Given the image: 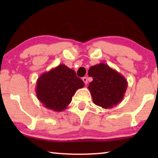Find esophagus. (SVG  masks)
<instances>
[{
    "mask_svg": "<svg viewBox=\"0 0 158 158\" xmlns=\"http://www.w3.org/2000/svg\"><path fill=\"white\" fill-rule=\"evenodd\" d=\"M83 81L84 82V83L85 84H88V78L86 77H83Z\"/></svg>",
    "mask_w": 158,
    "mask_h": 158,
    "instance_id": "34e87169",
    "label": "esophagus"
}]
</instances>
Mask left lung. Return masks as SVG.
<instances>
[{
	"mask_svg": "<svg viewBox=\"0 0 158 158\" xmlns=\"http://www.w3.org/2000/svg\"><path fill=\"white\" fill-rule=\"evenodd\" d=\"M88 75L93 77L88 88L95 104L103 109H111L122 101L128 83L121 73L101 62L90 67Z\"/></svg>",
	"mask_w": 158,
	"mask_h": 158,
	"instance_id": "left-lung-1",
	"label": "left lung"
}]
</instances>
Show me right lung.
Here are the masks:
<instances>
[{
	"label": "right lung",
	"instance_id": "1",
	"mask_svg": "<svg viewBox=\"0 0 158 158\" xmlns=\"http://www.w3.org/2000/svg\"><path fill=\"white\" fill-rule=\"evenodd\" d=\"M84 85L74 70L61 64L38 77L36 95L45 108L60 112L67 109L73 95Z\"/></svg>",
	"mask_w": 158,
	"mask_h": 158
}]
</instances>
